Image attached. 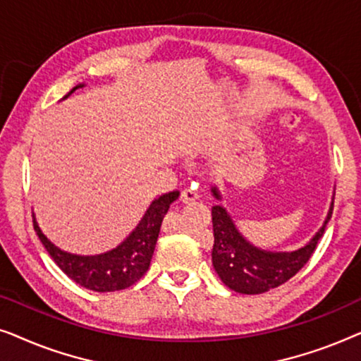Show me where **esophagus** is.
Listing matches in <instances>:
<instances>
[{
	"instance_id": "esophagus-1",
	"label": "esophagus",
	"mask_w": 361,
	"mask_h": 361,
	"mask_svg": "<svg viewBox=\"0 0 361 361\" xmlns=\"http://www.w3.org/2000/svg\"><path fill=\"white\" fill-rule=\"evenodd\" d=\"M180 200L184 202V204H190V202L199 200V192L194 189H184L180 194Z\"/></svg>"
}]
</instances>
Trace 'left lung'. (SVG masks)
Segmentation results:
<instances>
[{
	"label": "left lung",
	"instance_id": "1",
	"mask_svg": "<svg viewBox=\"0 0 361 361\" xmlns=\"http://www.w3.org/2000/svg\"><path fill=\"white\" fill-rule=\"evenodd\" d=\"M212 195L221 200L220 189L210 187ZM334 197L330 200L327 216L307 243L294 251H269L251 243L238 230L228 210L224 205L212 207L214 221V248L212 264L226 288L240 294H261L278 288L293 278L312 256L315 245L324 235L334 210Z\"/></svg>",
	"mask_w": 361,
	"mask_h": 361
}]
</instances>
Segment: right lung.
Instances as JSON below:
<instances>
[{
  "instance_id": "right-lung-1",
  "label": "right lung",
  "mask_w": 361,
  "mask_h": 361,
  "mask_svg": "<svg viewBox=\"0 0 361 361\" xmlns=\"http://www.w3.org/2000/svg\"><path fill=\"white\" fill-rule=\"evenodd\" d=\"M83 85L85 83H78L62 100H66ZM179 195L180 192L174 190L152 200L131 233L115 248L98 255H75L59 248L44 235L37 224L36 214H32V224L44 248L68 278L85 289L97 290V293H115V290L130 288L149 269L162 219L172 202L179 199Z\"/></svg>"
}]
</instances>
